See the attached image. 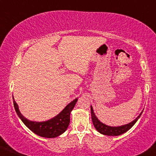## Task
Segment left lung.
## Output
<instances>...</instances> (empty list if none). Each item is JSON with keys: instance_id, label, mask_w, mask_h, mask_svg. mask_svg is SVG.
Wrapping results in <instances>:
<instances>
[{"instance_id": "obj_1", "label": "left lung", "mask_w": 156, "mask_h": 156, "mask_svg": "<svg viewBox=\"0 0 156 156\" xmlns=\"http://www.w3.org/2000/svg\"><path fill=\"white\" fill-rule=\"evenodd\" d=\"M143 112V111H142ZM142 112L140 114V115L136 118V119H134V121L129 123V124L121 126H118V127H112V126H109L104 123H101L100 121L97 119V118L95 115V114L94 113V110L91 107V120H92L93 124L94 126L95 129L101 134L108 135V136H119L123 133L126 132L127 131L129 130L135 124L137 120L140 119V115H142Z\"/></svg>"}]
</instances>
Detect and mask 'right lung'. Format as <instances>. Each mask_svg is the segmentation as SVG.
Returning <instances> with one entry per match:
<instances>
[{"mask_svg":"<svg viewBox=\"0 0 156 156\" xmlns=\"http://www.w3.org/2000/svg\"><path fill=\"white\" fill-rule=\"evenodd\" d=\"M13 99H14V97H13ZM77 101H78V99H74L70 104L65 107V108L60 112L59 115H57L52 119L44 122L31 121L26 119L20 113L18 105L15 100H14V106L19 117L20 118V119L25 124L26 126L30 129L32 132L38 136H43V137L54 138L59 136L60 134H62L67 130L70 121V112L76 105Z\"/></svg>","mask_w":156,"mask_h":156,"instance_id":"right-lung-1","label":"right lung"}]
</instances>
